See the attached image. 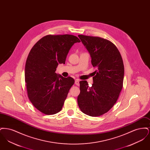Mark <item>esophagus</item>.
<instances>
[{
    "instance_id": "1",
    "label": "esophagus",
    "mask_w": 150,
    "mask_h": 150,
    "mask_svg": "<svg viewBox=\"0 0 150 150\" xmlns=\"http://www.w3.org/2000/svg\"><path fill=\"white\" fill-rule=\"evenodd\" d=\"M75 84L76 85V86H79V80L78 79H76L75 81Z\"/></svg>"
}]
</instances>
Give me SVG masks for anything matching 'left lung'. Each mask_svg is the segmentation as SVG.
Masks as SVG:
<instances>
[{
	"label": "left lung",
	"instance_id": "left-lung-1",
	"mask_svg": "<svg viewBox=\"0 0 150 150\" xmlns=\"http://www.w3.org/2000/svg\"><path fill=\"white\" fill-rule=\"evenodd\" d=\"M90 53L94 72L93 83L80 81L78 103L80 110L91 116L107 112L116 102L123 86L124 67L121 54L111 42L91 36L79 35Z\"/></svg>",
	"mask_w": 150,
	"mask_h": 150
}]
</instances>
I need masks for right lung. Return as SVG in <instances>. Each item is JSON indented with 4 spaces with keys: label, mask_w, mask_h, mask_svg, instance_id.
Instances as JSON below:
<instances>
[{
    "label": "right lung",
    "mask_w": 150,
    "mask_h": 150,
    "mask_svg": "<svg viewBox=\"0 0 150 150\" xmlns=\"http://www.w3.org/2000/svg\"><path fill=\"white\" fill-rule=\"evenodd\" d=\"M72 35H48L40 39L29 53L25 64V78L29 100L45 115L59 112L70 89L75 83L71 77L64 78L55 71L59 64H65L74 43Z\"/></svg>",
    "instance_id": "add662e5"
}]
</instances>
